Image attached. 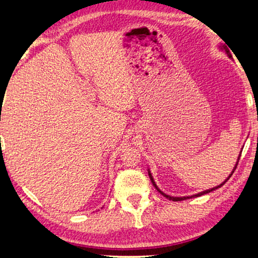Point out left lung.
<instances>
[{"instance_id":"1","label":"left lung","mask_w":258,"mask_h":258,"mask_svg":"<svg viewBox=\"0 0 258 258\" xmlns=\"http://www.w3.org/2000/svg\"><path fill=\"white\" fill-rule=\"evenodd\" d=\"M221 49H224L225 50V52H227L228 54V56L229 57H231V55H230V52H229V50H228V48L225 47V45L223 44V45H221ZM242 153V151H241ZM239 157H241V154H239V156H238V158H237V162H236V164H235V167H234V169H232V171H231V174L228 176L227 177V179H225L224 182H222L220 185H217V186H214V188H211V189H208V190H204V191H202V192H199V194H196V195H191V196H182V197H175V196H170V195H167V194H164L163 191H162V190L158 188V186L156 185V183H155V181H154V178H153V175H151V172H150V170L149 169H148V174H149V177H150V181H151V183H153V185L155 186V188L157 189V191L158 192H161L162 195H163L164 197H167V199H169L170 201H175V202H177V201H184V200H188V199H192V197H199V196H202V195H204V194H208V192H211V191H214V190H216V189H218V188H221L222 185L224 184L225 182L228 181L229 178L231 177V175L234 174V171H235V169L237 168V164H238V160H239Z\"/></svg>"}]
</instances>
